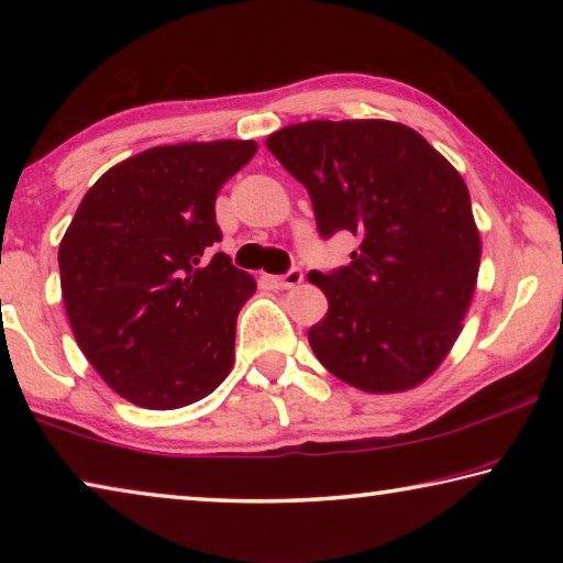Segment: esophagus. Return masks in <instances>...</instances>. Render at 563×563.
I'll use <instances>...</instances> for the list:
<instances>
[{"label":"esophagus","instance_id":"34e87169","mask_svg":"<svg viewBox=\"0 0 563 563\" xmlns=\"http://www.w3.org/2000/svg\"><path fill=\"white\" fill-rule=\"evenodd\" d=\"M271 283H273L278 290L298 288V285L302 283V271H300V268H292V271H288L285 275H273Z\"/></svg>","mask_w":563,"mask_h":563}]
</instances>
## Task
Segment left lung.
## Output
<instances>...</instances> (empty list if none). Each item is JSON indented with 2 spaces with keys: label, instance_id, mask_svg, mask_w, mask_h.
Here are the masks:
<instances>
[{
  "label": "left lung",
  "instance_id": "8db88e82",
  "mask_svg": "<svg viewBox=\"0 0 563 563\" xmlns=\"http://www.w3.org/2000/svg\"><path fill=\"white\" fill-rule=\"evenodd\" d=\"M265 146L308 188L322 238L360 235L350 265L308 275L330 302L308 332L316 357L362 393L424 383L460 338L479 273L464 178L385 119L292 123Z\"/></svg>",
  "mask_w": 563,
  "mask_h": 563
}]
</instances>
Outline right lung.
<instances>
[{
    "instance_id": "obj_1",
    "label": "right lung",
    "mask_w": 563,
    "mask_h": 563,
    "mask_svg": "<svg viewBox=\"0 0 563 563\" xmlns=\"http://www.w3.org/2000/svg\"><path fill=\"white\" fill-rule=\"evenodd\" d=\"M255 151L231 139L148 148L109 168L66 228L62 298L76 345L133 405H194L231 373L255 280L211 255L216 196Z\"/></svg>"
}]
</instances>
